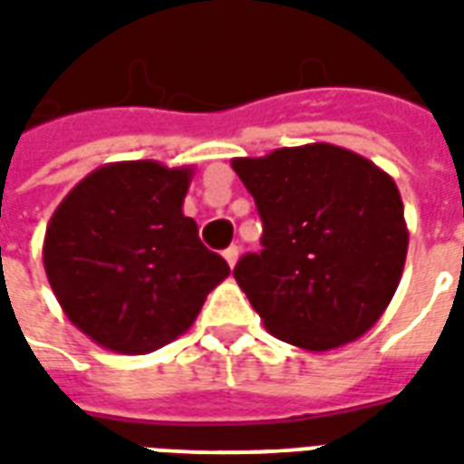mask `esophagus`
Wrapping results in <instances>:
<instances>
[{"instance_id": "1", "label": "esophagus", "mask_w": 464, "mask_h": 464, "mask_svg": "<svg viewBox=\"0 0 464 464\" xmlns=\"http://www.w3.org/2000/svg\"><path fill=\"white\" fill-rule=\"evenodd\" d=\"M225 259H227V265H229V267H235V265H237V259H239L237 245H232V247L225 249Z\"/></svg>"}]
</instances>
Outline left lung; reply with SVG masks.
Wrapping results in <instances>:
<instances>
[{"instance_id": "1", "label": "left lung", "mask_w": 464, "mask_h": 464, "mask_svg": "<svg viewBox=\"0 0 464 464\" xmlns=\"http://www.w3.org/2000/svg\"><path fill=\"white\" fill-rule=\"evenodd\" d=\"M262 217V249L235 279L277 340L310 353L354 343L382 317L407 257L395 179L327 142L232 160Z\"/></svg>"}]
</instances>
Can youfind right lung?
Masks as SVG:
<instances>
[{"label":"right lung","instance_id":"1","mask_svg":"<svg viewBox=\"0 0 464 464\" xmlns=\"http://www.w3.org/2000/svg\"><path fill=\"white\" fill-rule=\"evenodd\" d=\"M192 167L154 160L102 164L49 219L44 272L69 322L120 354L185 334L229 265L185 217Z\"/></svg>","mask_w":464,"mask_h":464}]
</instances>
